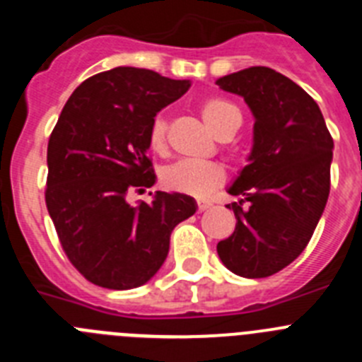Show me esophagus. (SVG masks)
<instances>
[{
  "label": "esophagus",
  "mask_w": 362,
  "mask_h": 362,
  "mask_svg": "<svg viewBox=\"0 0 362 362\" xmlns=\"http://www.w3.org/2000/svg\"><path fill=\"white\" fill-rule=\"evenodd\" d=\"M212 209V203H209V201H197V210L199 212H204V210Z\"/></svg>",
  "instance_id": "esophagus-1"
}]
</instances>
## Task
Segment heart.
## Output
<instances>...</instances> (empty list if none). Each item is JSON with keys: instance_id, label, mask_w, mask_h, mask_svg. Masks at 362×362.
<instances>
[{"instance_id": "obj_1", "label": "heart", "mask_w": 362, "mask_h": 362, "mask_svg": "<svg viewBox=\"0 0 362 362\" xmlns=\"http://www.w3.org/2000/svg\"><path fill=\"white\" fill-rule=\"evenodd\" d=\"M201 117L210 132L216 137L230 129V124L241 121V114L232 103L225 99L214 98L201 105ZM148 143L153 152H165L166 148V121L158 116L152 121L148 130ZM163 185L175 192H183L188 196L206 197L214 188L225 181V170L212 161H192L181 159L163 170Z\"/></svg>"}]
</instances>
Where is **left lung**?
Masks as SVG:
<instances>
[{
    "instance_id": "obj_1",
    "label": "left lung",
    "mask_w": 362,
    "mask_h": 362,
    "mask_svg": "<svg viewBox=\"0 0 362 362\" xmlns=\"http://www.w3.org/2000/svg\"><path fill=\"white\" fill-rule=\"evenodd\" d=\"M216 83L241 95L254 116L248 165L228 187L243 197L228 204L238 223L217 254L235 276H274L299 257L325 212L334 139L319 105L276 70L250 66Z\"/></svg>"
}]
</instances>
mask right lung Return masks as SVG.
I'll return each instance as SVG.
<instances>
[{
	"instance_id": "1",
	"label": "right lung",
	"mask_w": 362,
	"mask_h": 362,
	"mask_svg": "<svg viewBox=\"0 0 362 362\" xmlns=\"http://www.w3.org/2000/svg\"><path fill=\"white\" fill-rule=\"evenodd\" d=\"M188 88V79L116 66L74 90L50 134L47 209L70 263L98 286L148 283L168 255L172 230L196 214V199L179 192H156L152 203L127 199L156 183L150 124Z\"/></svg>"
}]
</instances>
